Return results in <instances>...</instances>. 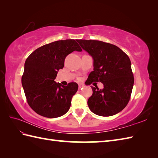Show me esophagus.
Segmentation results:
<instances>
[{
    "mask_svg": "<svg viewBox=\"0 0 158 158\" xmlns=\"http://www.w3.org/2000/svg\"><path fill=\"white\" fill-rule=\"evenodd\" d=\"M83 87H84V85L82 84V83H79V89H81L82 88H83Z\"/></svg>",
    "mask_w": 158,
    "mask_h": 158,
    "instance_id": "esophagus-1",
    "label": "esophagus"
}]
</instances>
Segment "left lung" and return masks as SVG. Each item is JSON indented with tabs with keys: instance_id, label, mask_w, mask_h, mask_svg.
I'll list each match as a JSON object with an SVG mask.
<instances>
[{
	"instance_id": "1",
	"label": "left lung",
	"mask_w": 158,
	"mask_h": 158,
	"mask_svg": "<svg viewBox=\"0 0 158 158\" xmlns=\"http://www.w3.org/2000/svg\"><path fill=\"white\" fill-rule=\"evenodd\" d=\"M77 42L94 60V70L85 84L101 82L104 85L102 89L92 86L93 94L88 100L90 110L103 117L122 111L129 102L134 85L129 57L110 43L82 39Z\"/></svg>"
}]
</instances>
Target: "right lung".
<instances>
[{
	"label": "right lung",
	"mask_w": 158,
	"mask_h": 158,
	"mask_svg": "<svg viewBox=\"0 0 158 158\" xmlns=\"http://www.w3.org/2000/svg\"><path fill=\"white\" fill-rule=\"evenodd\" d=\"M74 51H82L75 40H61L40 47L26 59L22 84L29 106L39 115L56 118L69 110L78 84L64 86L54 79L66 57Z\"/></svg>",
	"instance_id": "1"
}]
</instances>
